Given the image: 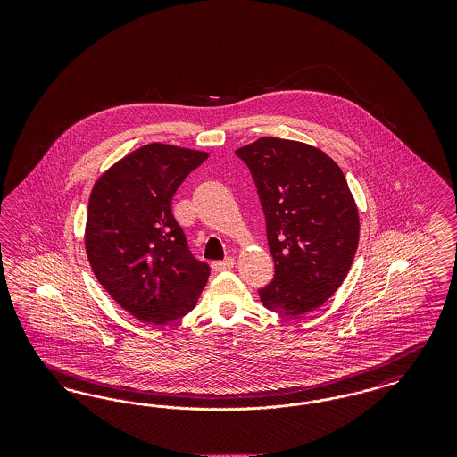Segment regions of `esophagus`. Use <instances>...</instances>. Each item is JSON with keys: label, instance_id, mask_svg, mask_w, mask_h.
I'll return each instance as SVG.
<instances>
[{"label": "esophagus", "instance_id": "1", "mask_svg": "<svg viewBox=\"0 0 457 457\" xmlns=\"http://www.w3.org/2000/svg\"><path fill=\"white\" fill-rule=\"evenodd\" d=\"M235 265V259H224V261L212 262V269L214 270H228V269H233Z\"/></svg>", "mask_w": 457, "mask_h": 457}]
</instances>
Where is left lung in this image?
Instances as JSON below:
<instances>
[{
  "label": "left lung",
  "mask_w": 457,
  "mask_h": 457,
  "mask_svg": "<svg viewBox=\"0 0 457 457\" xmlns=\"http://www.w3.org/2000/svg\"><path fill=\"white\" fill-rule=\"evenodd\" d=\"M237 155L255 181L274 259L262 304L284 317L319 308L348 276L360 220L341 168L306 144L263 137Z\"/></svg>",
  "instance_id": "left-lung-1"
}]
</instances>
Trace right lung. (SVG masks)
Listing matches in <instances>:
<instances>
[{
	"label": "right lung",
	"mask_w": 457,
	"mask_h": 457,
	"mask_svg": "<svg viewBox=\"0 0 457 457\" xmlns=\"http://www.w3.org/2000/svg\"><path fill=\"white\" fill-rule=\"evenodd\" d=\"M207 153L149 144L103 174L88 198L86 250L90 267L111 295L145 324L162 326L187 315L209 279L171 212L183 179Z\"/></svg>",
	"instance_id": "add662e5"
}]
</instances>
